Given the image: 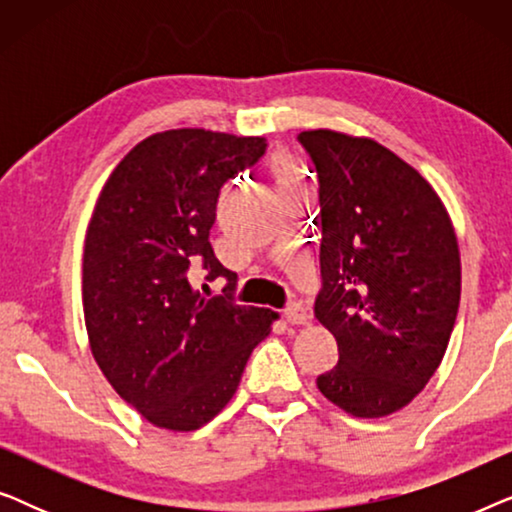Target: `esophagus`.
Listing matches in <instances>:
<instances>
[{"label":"esophagus","instance_id":"esophagus-1","mask_svg":"<svg viewBox=\"0 0 512 512\" xmlns=\"http://www.w3.org/2000/svg\"><path fill=\"white\" fill-rule=\"evenodd\" d=\"M284 319L289 321V324H305L307 310L300 303H289L284 307Z\"/></svg>","mask_w":512,"mask_h":512}]
</instances>
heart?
I'll use <instances>...</instances> for the list:
<instances>
[{
    "mask_svg": "<svg viewBox=\"0 0 512 512\" xmlns=\"http://www.w3.org/2000/svg\"><path fill=\"white\" fill-rule=\"evenodd\" d=\"M272 172L277 174L279 186L293 184V181H296V167H293L284 156H277L275 160H272Z\"/></svg>",
    "mask_w": 512,
    "mask_h": 512,
    "instance_id": "heart-1",
    "label": "heart"
}]
</instances>
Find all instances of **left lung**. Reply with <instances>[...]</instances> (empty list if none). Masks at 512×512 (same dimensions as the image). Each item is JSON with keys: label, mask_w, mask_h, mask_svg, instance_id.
I'll list each match as a JSON object with an SVG mask.
<instances>
[{"label": "left lung", "mask_w": 512, "mask_h": 512, "mask_svg": "<svg viewBox=\"0 0 512 512\" xmlns=\"http://www.w3.org/2000/svg\"><path fill=\"white\" fill-rule=\"evenodd\" d=\"M319 181L321 289L314 317L338 340L317 377L354 417H384L431 380L461 296L457 235L415 167L373 139L300 132Z\"/></svg>", "instance_id": "1"}]
</instances>
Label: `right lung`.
Returning <instances> with one entry per match:
<instances>
[{
	"instance_id": "right-lung-1",
	"label": "right lung",
	"mask_w": 512,
	"mask_h": 512,
	"mask_svg": "<svg viewBox=\"0 0 512 512\" xmlns=\"http://www.w3.org/2000/svg\"><path fill=\"white\" fill-rule=\"evenodd\" d=\"M265 146L198 128L158 132L97 198L83 249L90 349L116 394L163 429L195 431L219 415L275 319L235 303L237 275L209 244L223 184ZM198 278H226L224 296L202 297Z\"/></svg>"
}]
</instances>
